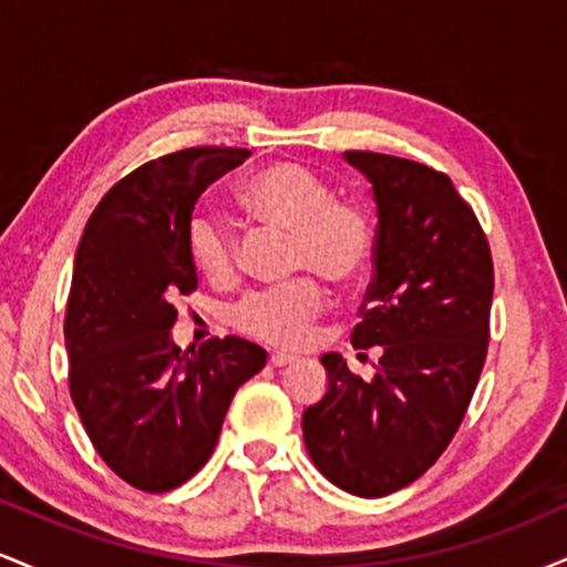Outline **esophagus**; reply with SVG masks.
Wrapping results in <instances>:
<instances>
[{
	"instance_id": "esophagus-1",
	"label": "esophagus",
	"mask_w": 567,
	"mask_h": 567,
	"mask_svg": "<svg viewBox=\"0 0 567 567\" xmlns=\"http://www.w3.org/2000/svg\"><path fill=\"white\" fill-rule=\"evenodd\" d=\"M296 360H298V357L290 354V351H275V354L269 357V365L271 368H285V365H292Z\"/></svg>"
}]
</instances>
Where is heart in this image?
Listing matches in <instances>:
<instances>
[{
  "instance_id": "heart-1",
  "label": "heart",
  "mask_w": 567,
  "mask_h": 567,
  "mask_svg": "<svg viewBox=\"0 0 567 567\" xmlns=\"http://www.w3.org/2000/svg\"><path fill=\"white\" fill-rule=\"evenodd\" d=\"M239 207L258 224L290 234L288 264L298 275L357 285L375 261L373 213L362 202L336 197L322 175L296 162H275L247 175L237 192ZM188 256L210 282L224 285L237 275V234L216 213L188 220ZM324 309L320 279L301 277L282 288L252 290L231 309L239 333L275 347L301 343Z\"/></svg>"
}]
</instances>
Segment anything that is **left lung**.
<instances>
[{
	"mask_svg": "<svg viewBox=\"0 0 567 567\" xmlns=\"http://www.w3.org/2000/svg\"><path fill=\"white\" fill-rule=\"evenodd\" d=\"M343 157L379 205L375 275L351 343L383 354L370 381L336 351L322 357L328 392L303 410V442L330 483L381 498L419 480L464 421L491 341L493 258L445 173L392 154Z\"/></svg>",
	"mask_w": 567,
	"mask_h": 567,
	"instance_id": "left-lung-1",
	"label": "left lung"
}]
</instances>
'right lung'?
<instances>
[{
	"mask_svg": "<svg viewBox=\"0 0 567 567\" xmlns=\"http://www.w3.org/2000/svg\"><path fill=\"white\" fill-rule=\"evenodd\" d=\"M247 157L197 146L146 162L97 202L76 247L63 322L71 400L97 455L138 491L194 477L231 396L266 365L243 338H210L192 354L171 338L175 301L197 290L186 243L194 202Z\"/></svg>",
	"mask_w": 567,
	"mask_h": 567,
	"instance_id": "right-lung-1",
	"label": "right lung"
}]
</instances>
